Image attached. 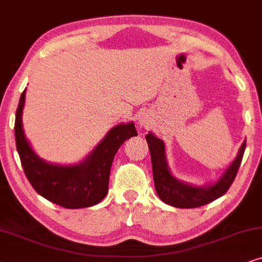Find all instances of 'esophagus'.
<instances>
[{
    "mask_svg": "<svg viewBox=\"0 0 262 262\" xmlns=\"http://www.w3.org/2000/svg\"><path fill=\"white\" fill-rule=\"evenodd\" d=\"M146 122H147V120H146L145 117H140V118H139V123H140L141 125H142V124H146Z\"/></svg>",
    "mask_w": 262,
    "mask_h": 262,
    "instance_id": "34e87169",
    "label": "esophagus"
}]
</instances>
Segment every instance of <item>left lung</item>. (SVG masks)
Segmentation results:
<instances>
[{"instance_id": "8db88e82", "label": "left lung", "mask_w": 262, "mask_h": 262, "mask_svg": "<svg viewBox=\"0 0 262 262\" xmlns=\"http://www.w3.org/2000/svg\"><path fill=\"white\" fill-rule=\"evenodd\" d=\"M146 140L151 153L153 181L157 194L163 202L177 208L200 207L224 195L230 188V184L235 180L246 149L245 140L241 145L235 159L230 163L217 181L205 186H195L181 181L172 175L167 164L165 144L162 139L157 138L152 132H149L146 135Z\"/></svg>"}]
</instances>
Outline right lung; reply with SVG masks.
Listing matches in <instances>:
<instances>
[{
    "mask_svg": "<svg viewBox=\"0 0 262 262\" xmlns=\"http://www.w3.org/2000/svg\"><path fill=\"white\" fill-rule=\"evenodd\" d=\"M25 98L26 89L17 105L14 132L16 149L27 180L38 194L62 207L75 210L95 206L105 198L109 189L110 169L118 148L129 138L138 135L134 122L111 128L81 162L49 163L34 152L26 139L23 127Z\"/></svg>",
    "mask_w": 262,
    "mask_h": 262,
    "instance_id": "add662e5",
    "label": "right lung"
}]
</instances>
